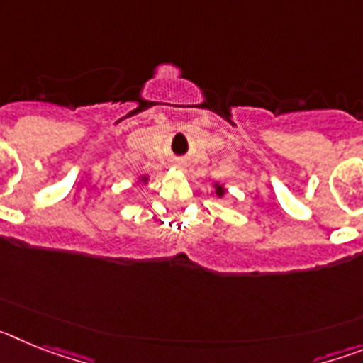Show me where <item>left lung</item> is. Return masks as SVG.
Instances as JSON below:
<instances>
[{"mask_svg":"<svg viewBox=\"0 0 363 363\" xmlns=\"http://www.w3.org/2000/svg\"><path fill=\"white\" fill-rule=\"evenodd\" d=\"M214 189H216V196L218 198H221V196H223V194H225V189H223V185L216 184V185H214Z\"/></svg>","mask_w":363,"mask_h":363,"instance_id":"obj_1","label":"left lung"}]
</instances>
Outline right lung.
I'll list each match as a JSON object with an SVG mask.
<instances>
[{
	"label": "right lung",
	"mask_w": 363,
	"mask_h": 363,
	"mask_svg": "<svg viewBox=\"0 0 363 363\" xmlns=\"http://www.w3.org/2000/svg\"><path fill=\"white\" fill-rule=\"evenodd\" d=\"M140 182H142V184H147V182H149V178H147V176H142V178H140Z\"/></svg>",
	"instance_id": "right-lung-1"
}]
</instances>
